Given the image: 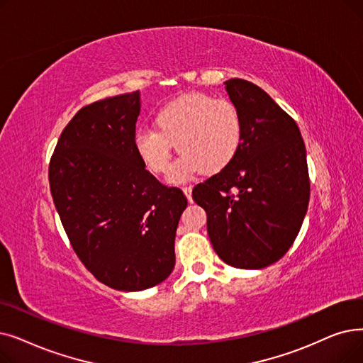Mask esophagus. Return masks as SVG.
Here are the masks:
<instances>
[{
	"label": "esophagus",
	"instance_id": "esophagus-1",
	"mask_svg": "<svg viewBox=\"0 0 363 363\" xmlns=\"http://www.w3.org/2000/svg\"><path fill=\"white\" fill-rule=\"evenodd\" d=\"M182 191H184V194L186 196L188 201H193V200H191V191H193V186L186 185V186H184V188H182Z\"/></svg>",
	"mask_w": 363,
	"mask_h": 363
}]
</instances>
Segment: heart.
Listing matches in <instances>:
<instances>
[{"label":"heart","mask_w":363,"mask_h":363,"mask_svg":"<svg viewBox=\"0 0 363 363\" xmlns=\"http://www.w3.org/2000/svg\"><path fill=\"white\" fill-rule=\"evenodd\" d=\"M155 130H140L135 148L145 167L164 175L170 167L173 145L181 154L170 172L173 182H182L203 170L208 175L228 167L243 143V118L227 98L201 91L179 94L154 116Z\"/></svg>","instance_id":"1"}]
</instances>
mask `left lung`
Instances as JSON below:
<instances>
[{
	"label": "left lung",
	"mask_w": 363,
	"mask_h": 363,
	"mask_svg": "<svg viewBox=\"0 0 363 363\" xmlns=\"http://www.w3.org/2000/svg\"><path fill=\"white\" fill-rule=\"evenodd\" d=\"M243 118L233 163L193 188L206 211L218 257L235 269H264L295 242L308 208L306 145L295 120L257 84L225 82Z\"/></svg>",
	"instance_id": "8db88e82"
}]
</instances>
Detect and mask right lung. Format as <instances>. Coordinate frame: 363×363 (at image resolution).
Instances as JSON below:
<instances>
[{"label":"right lung","instance_id":"add662e5","mask_svg":"<svg viewBox=\"0 0 363 363\" xmlns=\"http://www.w3.org/2000/svg\"><path fill=\"white\" fill-rule=\"evenodd\" d=\"M139 91L83 106L49 163L50 193L75 255L104 285L143 291L175 267L186 197L145 169L135 148Z\"/></svg>","mask_w":363,"mask_h":363}]
</instances>
